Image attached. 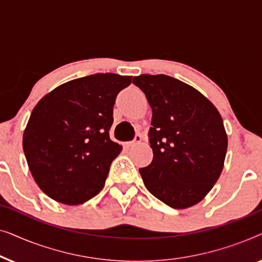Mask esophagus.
Returning a JSON list of instances; mask_svg holds the SVG:
<instances>
[{
	"instance_id": "1",
	"label": "esophagus",
	"mask_w": 262,
	"mask_h": 262,
	"mask_svg": "<svg viewBox=\"0 0 262 262\" xmlns=\"http://www.w3.org/2000/svg\"><path fill=\"white\" fill-rule=\"evenodd\" d=\"M142 141V136L141 135H136V137H135V139L132 142H127L126 144H127V146H131V145H134V144H137V143H139Z\"/></svg>"
}]
</instances>
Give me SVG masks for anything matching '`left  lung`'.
I'll return each instance as SVG.
<instances>
[{"label":"left lung","instance_id":"1","mask_svg":"<svg viewBox=\"0 0 262 262\" xmlns=\"http://www.w3.org/2000/svg\"><path fill=\"white\" fill-rule=\"evenodd\" d=\"M134 84L152 110L154 157L139 169L145 187L173 209L199 203L220 178L228 138L216 107L191 85L167 75H141Z\"/></svg>","mask_w":262,"mask_h":262}]
</instances>
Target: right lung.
Returning <instances> with one entry per match:
<instances>
[{
    "instance_id": "add662e5",
    "label": "right lung",
    "mask_w": 262,
    "mask_h": 262,
    "mask_svg": "<svg viewBox=\"0 0 262 262\" xmlns=\"http://www.w3.org/2000/svg\"><path fill=\"white\" fill-rule=\"evenodd\" d=\"M131 76L94 74L69 81L37 103L24 132L28 167L42 192L77 205L98 194L121 145L110 138L113 106Z\"/></svg>"
}]
</instances>
